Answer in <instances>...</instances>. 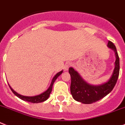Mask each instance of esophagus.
I'll return each mask as SVG.
<instances>
[{
    "label": "esophagus",
    "instance_id": "obj_1",
    "mask_svg": "<svg viewBox=\"0 0 125 125\" xmlns=\"http://www.w3.org/2000/svg\"><path fill=\"white\" fill-rule=\"evenodd\" d=\"M72 64L70 62L66 63L65 64V65H64V69H65V70H68V68L72 66Z\"/></svg>",
    "mask_w": 125,
    "mask_h": 125
}]
</instances>
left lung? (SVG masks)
I'll return each mask as SVG.
<instances>
[{"label":"left lung","mask_w":125,"mask_h":125,"mask_svg":"<svg viewBox=\"0 0 125 125\" xmlns=\"http://www.w3.org/2000/svg\"><path fill=\"white\" fill-rule=\"evenodd\" d=\"M107 46L114 51L116 57L113 73L107 82L100 85H92L86 82L73 68H69L68 72L71 76L70 92L75 100L84 104H91L102 99L113 89L119 76L120 59L116 47L112 42L108 41Z\"/></svg>","instance_id":"left-lung-1"}]
</instances>
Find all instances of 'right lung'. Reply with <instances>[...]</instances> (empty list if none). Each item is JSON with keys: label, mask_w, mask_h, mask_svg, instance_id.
Segmentation results:
<instances>
[{"label": "right lung", "mask_w": 125, "mask_h": 125, "mask_svg": "<svg viewBox=\"0 0 125 125\" xmlns=\"http://www.w3.org/2000/svg\"><path fill=\"white\" fill-rule=\"evenodd\" d=\"M63 71V70H62L60 71V72H59L58 73H56V75L53 77V78L52 79V82L51 83H50V86H49V87L47 88V90L43 92V93H40V94H39V95H35V96H23V95H21V94L17 93L15 91L13 90L12 88V87L10 86L9 83H8V84H9V86L10 88L11 89L12 92L15 94V96H17L18 98H19L22 100L25 101V102H31V103H41V102H45V101L47 100V99L49 98V96H50V93H51L52 92V90L53 85V83H54L55 81L57 80V78H58V76H60V75L62 73Z\"/></svg>", "instance_id": "1"}]
</instances>
